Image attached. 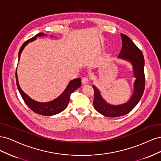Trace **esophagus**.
<instances>
[{
    "instance_id": "1",
    "label": "esophagus",
    "mask_w": 161,
    "mask_h": 161,
    "mask_svg": "<svg viewBox=\"0 0 161 161\" xmlns=\"http://www.w3.org/2000/svg\"><path fill=\"white\" fill-rule=\"evenodd\" d=\"M89 82V78L88 76H84L83 78L82 79V83L86 85V84H88Z\"/></svg>"
}]
</instances>
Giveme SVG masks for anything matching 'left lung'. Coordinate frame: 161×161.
<instances>
[{"label":"left lung","instance_id":"left-lung-1","mask_svg":"<svg viewBox=\"0 0 161 161\" xmlns=\"http://www.w3.org/2000/svg\"><path fill=\"white\" fill-rule=\"evenodd\" d=\"M121 36L122 47L118 58L131 62L136 80L133 95L127 103L119 105H112L106 103V101L102 98L99 91L94 85L92 86L95 95L93 100L95 109L101 114L109 118H117L128 114L138 103L145 88L143 53L129 37L122 33H121Z\"/></svg>","mask_w":161,"mask_h":161}]
</instances>
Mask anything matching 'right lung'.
I'll return each instance as SVG.
<instances>
[{
    "label": "right lung",
    "mask_w": 161,
    "mask_h": 161,
    "mask_svg": "<svg viewBox=\"0 0 161 161\" xmlns=\"http://www.w3.org/2000/svg\"><path fill=\"white\" fill-rule=\"evenodd\" d=\"M46 36V35L44 33H40L37 34L36 36L33 37L32 38L30 39V40H27L25 43H24L19 52V60L20 59L21 53L26 45H27L30 42L36 40L37 37ZM15 76H16V82H17V88L19 92H20L24 102H25L26 105L33 112H35V113L39 115H45V116L53 115L60 113V112H62V111H64L66 109L68 104H69V102L70 101V97L72 92L76 91L78 88H79V87L81 86V82H80L81 79L80 78H77V79H73L69 82V84L68 85L64 92H63L59 97H57L56 99H55L53 101H51L50 102H46V103H41V102H37L35 100H33L22 91L20 86L19 85L17 70H16Z\"/></svg>",
    "instance_id": "obj_1"
}]
</instances>
